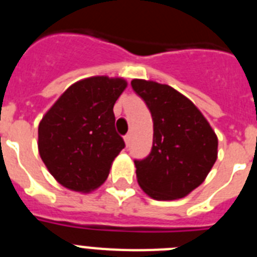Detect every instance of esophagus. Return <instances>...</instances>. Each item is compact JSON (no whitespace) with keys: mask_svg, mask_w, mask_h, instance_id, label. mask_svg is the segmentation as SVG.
Returning <instances> with one entry per match:
<instances>
[{"mask_svg":"<svg viewBox=\"0 0 257 257\" xmlns=\"http://www.w3.org/2000/svg\"><path fill=\"white\" fill-rule=\"evenodd\" d=\"M124 143H126V145H130V143H131V135H130V134L124 135Z\"/></svg>","mask_w":257,"mask_h":257,"instance_id":"1","label":"esophagus"}]
</instances>
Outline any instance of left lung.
Here are the masks:
<instances>
[{
    "mask_svg": "<svg viewBox=\"0 0 257 257\" xmlns=\"http://www.w3.org/2000/svg\"><path fill=\"white\" fill-rule=\"evenodd\" d=\"M153 119V145L135 160L138 183L160 201L183 198L203 183L217 158V138L192 101L171 86L133 79Z\"/></svg>",
    "mask_w": 257,
    "mask_h": 257,
    "instance_id": "left-lung-1",
    "label": "left lung"
}]
</instances>
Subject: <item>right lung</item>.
<instances>
[{
  "label": "right lung",
  "instance_id": "obj_1",
  "mask_svg": "<svg viewBox=\"0 0 257 257\" xmlns=\"http://www.w3.org/2000/svg\"><path fill=\"white\" fill-rule=\"evenodd\" d=\"M127 83L91 77L70 86L38 126V151L50 174L68 189L90 192L106 180L124 148L113 106Z\"/></svg>",
  "mask_w": 257,
  "mask_h": 257
}]
</instances>
